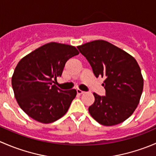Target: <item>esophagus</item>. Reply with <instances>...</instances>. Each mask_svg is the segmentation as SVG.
Instances as JSON below:
<instances>
[{
  "instance_id": "esophagus-1",
  "label": "esophagus",
  "mask_w": 156,
  "mask_h": 156,
  "mask_svg": "<svg viewBox=\"0 0 156 156\" xmlns=\"http://www.w3.org/2000/svg\"><path fill=\"white\" fill-rule=\"evenodd\" d=\"M84 93V91L81 90L80 89H77V94H80V95H81V94H83Z\"/></svg>"
}]
</instances>
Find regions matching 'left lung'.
<instances>
[{"label":"left lung","mask_w":156,"mask_h":156,"mask_svg":"<svg viewBox=\"0 0 156 156\" xmlns=\"http://www.w3.org/2000/svg\"><path fill=\"white\" fill-rule=\"evenodd\" d=\"M77 48L87 59L94 75L105 78L106 96L94 93L95 101L88 108L90 115L104 126L125 122L137 107L144 89V78L136 59L103 40Z\"/></svg>","instance_id":"1"}]
</instances>
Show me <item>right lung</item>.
<instances>
[{
	"instance_id": "obj_1",
	"label": "right lung",
	"mask_w": 156,
	"mask_h": 156,
	"mask_svg": "<svg viewBox=\"0 0 156 156\" xmlns=\"http://www.w3.org/2000/svg\"><path fill=\"white\" fill-rule=\"evenodd\" d=\"M79 52L72 45L50 42L26 55L12 76L14 96L20 108L34 120L49 124L62 118L76 97L75 89L55 84L66 62Z\"/></svg>"
}]
</instances>
